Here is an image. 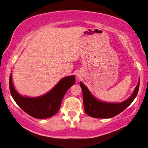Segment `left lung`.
<instances>
[{"label": "left lung", "mask_w": 148, "mask_h": 148, "mask_svg": "<svg viewBox=\"0 0 148 148\" xmlns=\"http://www.w3.org/2000/svg\"><path fill=\"white\" fill-rule=\"evenodd\" d=\"M80 86L83 92L84 110L88 116L95 118H111L117 116L131 104L136 98L139 89L140 79L133 94L121 103H108L99 101L91 94L88 89L80 82Z\"/></svg>", "instance_id": "obj_1"}]
</instances>
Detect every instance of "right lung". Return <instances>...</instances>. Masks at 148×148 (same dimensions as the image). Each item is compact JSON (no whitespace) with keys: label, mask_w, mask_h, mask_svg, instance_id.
Returning <instances> with one entry per match:
<instances>
[{"label":"right lung","mask_w":148,"mask_h":148,"mask_svg":"<svg viewBox=\"0 0 148 148\" xmlns=\"http://www.w3.org/2000/svg\"><path fill=\"white\" fill-rule=\"evenodd\" d=\"M74 84V76L64 77L47 94L31 98L21 96L16 91L11 74L9 79L10 91L15 102L27 114L37 119L49 118L57 114L67 90Z\"/></svg>","instance_id":"1"}]
</instances>
